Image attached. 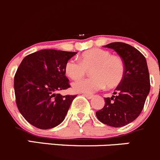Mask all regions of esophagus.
Instances as JSON below:
<instances>
[{
  "instance_id": "esophagus-1",
  "label": "esophagus",
  "mask_w": 160,
  "mask_h": 160,
  "mask_svg": "<svg viewBox=\"0 0 160 160\" xmlns=\"http://www.w3.org/2000/svg\"><path fill=\"white\" fill-rule=\"evenodd\" d=\"M83 96L84 97H86L87 98H88V99H91V98H93V95H90V94H86V93H84V94H83Z\"/></svg>"
}]
</instances>
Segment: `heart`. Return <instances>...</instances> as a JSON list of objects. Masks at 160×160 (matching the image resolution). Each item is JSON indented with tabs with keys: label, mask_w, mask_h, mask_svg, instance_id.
<instances>
[{
	"label": "heart",
	"mask_w": 160,
	"mask_h": 160,
	"mask_svg": "<svg viewBox=\"0 0 160 160\" xmlns=\"http://www.w3.org/2000/svg\"><path fill=\"white\" fill-rule=\"evenodd\" d=\"M80 61L71 59L65 65V72L71 79L83 77L90 70L89 78L80 79L72 84L75 92L93 93L106 86L112 88L122 82L125 74V63L118 56L111 55L108 50L95 48L84 52Z\"/></svg>",
	"instance_id": "heart-1"
}]
</instances>
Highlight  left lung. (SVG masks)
Returning a JSON list of instances; mask_svg holds the SVG:
<instances>
[{"label": "left lung", "instance_id": "left-lung-1", "mask_svg": "<svg viewBox=\"0 0 160 160\" xmlns=\"http://www.w3.org/2000/svg\"><path fill=\"white\" fill-rule=\"evenodd\" d=\"M106 48L114 49L125 63V74L111 98L96 112L100 122L111 127L125 126L133 122L142 111L150 90L149 73L145 56L133 46L111 42Z\"/></svg>", "mask_w": 160, "mask_h": 160}]
</instances>
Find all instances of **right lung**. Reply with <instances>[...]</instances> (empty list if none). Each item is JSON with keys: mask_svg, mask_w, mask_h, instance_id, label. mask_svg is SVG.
Wrapping results in <instances>:
<instances>
[{"mask_svg": "<svg viewBox=\"0 0 160 160\" xmlns=\"http://www.w3.org/2000/svg\"><path fill=\"white\" fill-rule=\"evenodd\" d=\"M77 52L42 49L25 56L14 80L16 104L25 120L40 129L62 123L76 95L58 92L70 88L65 65Z\"/></svg>", "mask_w": 160, "mask_h": 160, "instance_id": "right-lung-1", "label": "right lung"}]
</instances>
